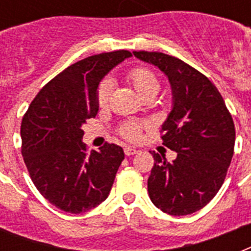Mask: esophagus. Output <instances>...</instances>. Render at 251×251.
<instances>
[{"mask_svg":"<svg viewBox=\"0 0 251 251\" xmlns=\"http://www.w3.org/2000/svg\"><path fill=\"white\" fill-rule=\"evenodd\" d=\"M125 155L126 156H133V155H135V153H138V150L134 149V147H125Z\"/></svg>","mask_w":251,"mask_h":251,"instance_id":"obj_1","label":"esophagus"}]
</instances>
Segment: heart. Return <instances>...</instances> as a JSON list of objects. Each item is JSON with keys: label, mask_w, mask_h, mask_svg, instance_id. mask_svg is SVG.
<instances>
[{"label": "heart", "mask_w": 251, "mask_h": 251, "mask_svg": "<svg viewBox=\"0 0 251 251\" xmlns=\"http://www.w3.org/2000/svg\"><path fill=\"white\" fill-rule=\"evenodd\" d=\"M129 79L141 98L146 95H156L160 90V83L156 75L146 68H135L129 73ZM112 92V82L109 79L102 80L98 91V104L100 106L106 105ZM121 134L129 141H138L141 138V126L138 124H126L122 126Z\"/></svg>", "instance_id": "obj_1"}]
</instances>
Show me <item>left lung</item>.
<instances>
[{"mask_svg": "<svg viewBox=\"0 0 251 251\" xmlns=\"http://www.w3.org/2000/svg\"><path fill=\"white\" fill-rule=\"evenodd\" d=\"M167 75L172 110L161 125L163 145L177 152L173 161L152 152L147 181L150 199L173 216L193 214L222 187L233 156L236 130L218 88L202 73L160 52H133Z\"/></svg>", "mask_w": 251, "mask_h": 251, "instance_id": "1", "label": "left lung"}]
</instances>
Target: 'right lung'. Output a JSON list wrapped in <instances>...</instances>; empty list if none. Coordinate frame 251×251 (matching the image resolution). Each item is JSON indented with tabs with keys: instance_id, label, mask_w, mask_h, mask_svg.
I'll use <instances>...</instances> for the list:
<instances>
[{
	"instance_id": "add662e5",
	"label": "right lung",
	"mask_w": 251,
	"mask_h": 251,
	"mask_svg": "<svg viewBox=\"0 0 251 251\" xmlns=\"http://www.w3.org/2000/svg\"><path fill=\"white\" fill-rule=\"evenodd\" d=\"M129 50L100 53L66 68L45 84L22 120V155L36 189L57 208L82 214L104 202L124 150L105 143L87 152L82 126L98 114V88Z\"/></svg>"
}]
</instances>
